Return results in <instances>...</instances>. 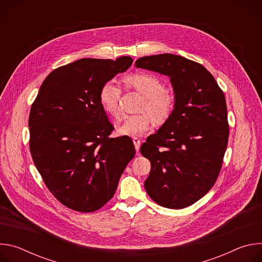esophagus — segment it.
Listing matches in <instances>:
<instances>
[{
	"mask_svg": "<svg viewBox=\"0 0 262 262\" xmlns=\"http://www.w3.org/2000/svg\"><path fill=\"white\" fill-rule=\"evenodd\" d=\"M133 142H134V144H135L136 150H137V151H139V150H140V145H141V140H140L139 138L135 137V138H133Z\"/></svg>",
	"mask_w": 262,
	"mask_h": 262,
	"instance_id": "esophagus-1",
	"label": "esophagus"
}]
</instances>
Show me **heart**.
Returning a JSON list of instances; mask_svg holds the SVG:
<instances>
[{"instance_id":"obj_1","label":"heart","mask_w":262,"mask_h":262,"mask_svg":"<svg viewBox=\"0 0 262 262\" xmlns=\"http://www.w3.org/2000/svg\"><path fill=\"white\" fill-rule=\"evenodd\" d=\"M126 85L136 89L142 95L144 100L141 104V111L147 113L128 115L123 119L118 132L121 135L137 137L142 136L151 128L154 120L159 123H165L173 114L177 99L173 91L165 89L163 81L154 73L136 72L125 78ZM122 90L115 81L104 83L99 91V103L106 114L112 117H119V101Z\"/></svg>"}]
</instances>
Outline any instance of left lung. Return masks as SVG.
Wrapping results in <instances>:
<instances>
[{"mask_svg": "<svg viewBox=\"0 0 262 262\" xmlns=\"http://www.w3.org/2000/svg\"><path fill=\"white\" fill-rule=\"evenodd\" d=\"M136 67L170 78L177 103L172 116L142 144L150 161L145 189L161 206H190L212 188L225 155L229 124L225 95L201 64L172 54L142 57Z\"/></svg>", "mask_w": 262, "mask_h": 262, "instance_id": "left-lung-1", "label": "left lung"}]
</instances>
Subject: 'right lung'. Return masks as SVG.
I'll return each instance as SVG.
<instances>
[{
    "label": "right lung",
    "mask_w": 262,
    "mask_h": 262,
    "mask_svg": "<svg viewBox=\"0 0 262 262\" xmlns=\"http://www.w3.org/2000/svg\"><path fill=\"white\" fill-rule=\"evenodd\" d=\"M85 58L53 70L32 103L30 151L47 188L63 205L81 212L101 208L114 196L136 149L127 137H108L114 126L99 103L102 85L132 65Z\"/></svg>",
    "instance_id": "1"
}]
</instances>
